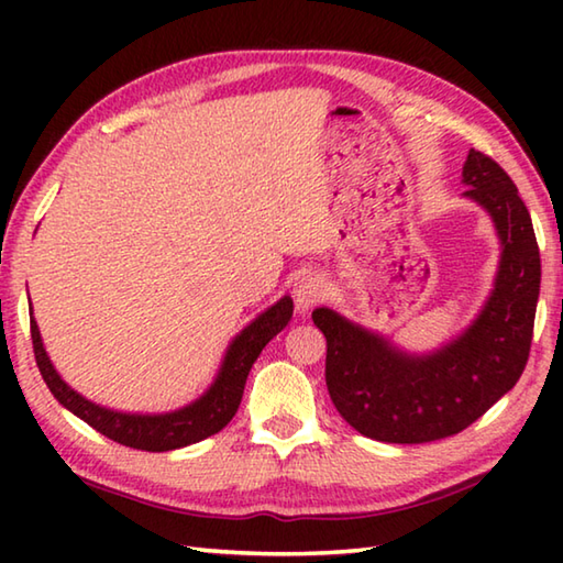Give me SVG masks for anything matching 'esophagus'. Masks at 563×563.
I'll list each match as a JSON object with an SVG mask.
<instances>
[{"label": "esophagus", "instance_id": "1", "mask_svg": "<svg viewBox=\"0 0 563 563\" xmlns=\"http://www.w3.org/2000/svg\"><path fill=\"white\" fill-rule=\"evenodd\" d=\"M327 297V280L319 273H305L295 285V302L300 309H309Z\"/></svg>", "mask_w": 563, "mask_h": 563}]
</instances>
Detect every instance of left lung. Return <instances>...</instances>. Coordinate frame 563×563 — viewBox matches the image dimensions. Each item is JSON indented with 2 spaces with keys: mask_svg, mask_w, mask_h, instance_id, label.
Instances as JSON below:
<instances>
[{
  "mask_svg": "<svg viewBox=\"0 0 563 563\" xmlns=\"http://www.w3.org/2000/svg\"><path fill=\"white\" fill-rule=\"evenodd\" d=\"M464 196L496 222L504 254L496 290L479 319L433 355H404L331 309L312 312L327 336V387L357 433L416 445L457 435L516 387L530 357L540 246L530 212L504 166L474 147L464 162Z\"/></svg>",
  "mask_w": 563,
  "mask_h": 563,
  "instance_id": "1",
  "label": "left lung"
}]
</instances>
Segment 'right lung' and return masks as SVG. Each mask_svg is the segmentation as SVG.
Wrapping results in <instances>:
<instances>
[{
    "instance_id": "1",
    "label": "right lung",
    "mask_w": 563,
    "mask_h": 563,
    "mask_svg": "<svg viewBox=\"0 0 563 563\" xmlns=\"http://www.w3.org/2000/svg\"><path fill=\"white\" fill-rule=\"evenodd\" d=\"M292 319V300L283 297L278 305H273L268 312H263L254 324H249L239 336L232 341L230 351L224 355V363L214 385L208 389L206 397H200L196 404L186 406L181 411L164 413V416H130L118 413L111 409H103L87 401L79 394L67 387L55 367L51 365V357L45 355L41 343V333L35 321L31 319V341L35 363H38L41 375L45 379L47 389L53 397L69 409L81 421H87L93 430L101 435L111 438L113 442H121L125 448L133 450H147V452H166L176 448H186L190 442H198L208 435L220 433V430L232 421L239 404H242L244 385L249 377L251 365L256 363L261 351L266 343L280 333L288 321Z\"/></svg>"
}]
</instances>
